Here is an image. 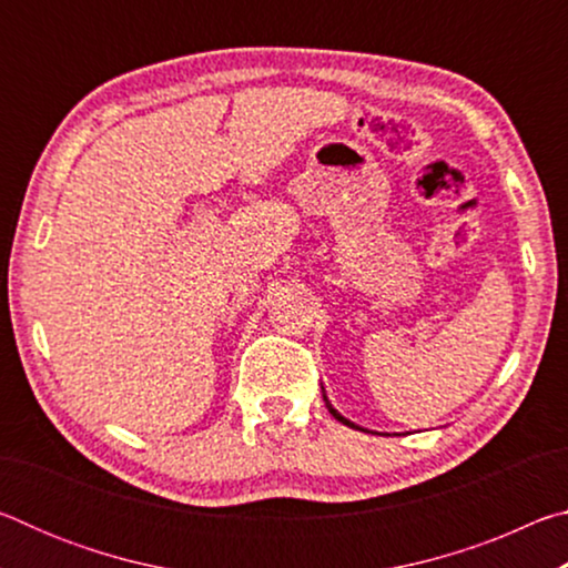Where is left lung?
<instances>
[{"mask_svg":"<svg viewBox=\"0 0 568 568\" xmlns=\"http://www.w3.org/2000/svg\"><path fill=\"white\" fill-rule=\"evenodd\" d=\"M321 388H323V386H321ZM323 400H325V406H328V410L333 413V418H335V420H341V423H343V426H351V428H358V430H363L361 426H355V423H353V420H348V418H345V416H341V413L333 408V403L328 400V396H325V388H323Z\"/></svg>","mask_w":568,"mask_h":568,"instance_id":"obj_1","label":"left lung"}]
</instances>
